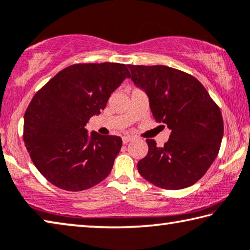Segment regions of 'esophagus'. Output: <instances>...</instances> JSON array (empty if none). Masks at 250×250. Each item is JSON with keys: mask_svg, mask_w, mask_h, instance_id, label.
<instances>
[{"mask_svg": "<svg viewBox=\"0 0 250 250\" xmlns=\"http://www.w3.org/2000/svg\"><path fill=\"white\" fill-rule=\"evenodd\" d=\"M131 140H133V137H131V136H125L124 138H122V142H124L125 145L128 144V142H130Z\"/></svg>", "mask_w": 250, "mask_h": 250, "instance_id": "obj_1", "label": "esophagus"}]
</instances>
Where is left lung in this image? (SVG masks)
Returning <instances> with one entry per match:
<instances>
[{
    "label": "left lung",
    "instance_id": "obj_1",
    "mask_svg": "<svg viewBox=\"0 0 250 250\" xmlns=\"http://www.w3.org/2000/svg\"><path fill=\"white\" fill-rule=\"evenodd\" d=\"M130 78L149 98L157 122L171 130L164 146L149 150L138 171L157 187L178 190L200 179L215 161L224 136L220 109L195 77L166 65H128Z\"/></svg>",
    "mask_w": 250,
    "mask_h": 250
}]
</instances>
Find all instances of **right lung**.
Returning <instances> with one entry per match:
<instances>
[{
	"mask_svg": "<svg viewBox=\"0 0 250 250\" xmlns=\"http://www.w3.org/2000/svg\"><path fill=\"white\" fill-rule=\"evenodd\" d=\"M125 78L130 72L121 63L73 64L33 97L24 114L23 139L34 166L51 184L81 191L108 177L122 139L89 134L84 126Z\"/></svg>",
	"mask_w": 250,
	"mask_h": 250,
	"instance_id": "obj_1",
	"label": "right lung"
}]
</instances>
